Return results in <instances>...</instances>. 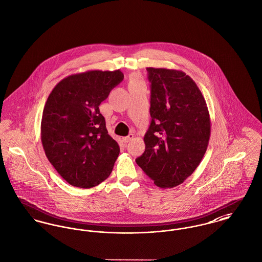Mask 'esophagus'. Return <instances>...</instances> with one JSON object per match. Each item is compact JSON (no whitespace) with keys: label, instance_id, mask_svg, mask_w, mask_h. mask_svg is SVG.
Wrapping results in <instances>:
<instances>
[{"label":"esophagus","instance_id":"34e87169","mask_svg":"<svg viewBox=\"0 0 262 262\" xmlns=\"http://www.w3.org/2000/svg\"><path fill=\"white\" fill-rule=\"evenodd\" d=\"M133 139H134V135H133V134H129L127 137L123 138V141H124L125 143H127V142H129V141H132Z\"/></svg>","mask_w":262,"mask_h":262}]
</instances>
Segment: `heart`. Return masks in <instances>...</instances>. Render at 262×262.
Segmentation results:
<instances>
[{
    "instance_id": "1",
    "label": "heart",
    "mask_w": 262,
    "mask_h": 262,
    "mask_svg": "<svg viewBox=\"0 0 262 262\" xmlns=\"http://www.w3.org/2000/svg\"><path fill=\"white\" fill-rule=\"evenodd\" d=\"M137 81H138V80H137L136 78H134V79L132 80V81H130V83H132V82H137Z\"/></svg>"
}]
</instances>
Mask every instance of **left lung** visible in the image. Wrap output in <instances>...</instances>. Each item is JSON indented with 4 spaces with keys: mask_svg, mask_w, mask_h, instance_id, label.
Masks as SVG:
<instances>
[{
    "mask_svg": "<svg viewBox=\"0 0 262 262\" xmlns=\"http://www.w3.org/2000/svg\"><path fill=\"white\" fill-rule=\"evenodd\" d=\"M151 122L137 163L161 188L181 184L201 163L210 137V117L201 90L182 71L146 68Z\"/></svg>",
    "mask_w": 262,
    "mask_h": 262,
    "instance_id": "obj_1",
    "label": "left lung"
}]
</instances>
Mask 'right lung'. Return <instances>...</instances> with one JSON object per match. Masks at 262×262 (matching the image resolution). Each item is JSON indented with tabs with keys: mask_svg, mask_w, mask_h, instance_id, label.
I'll list each match as a JSON object with an SVG mask.
<instances>
[{
	"mask_svg": "<svg viewBox=\"0 0 262 262\" xmlns=\"http://www.w3.org/2000/svg\"><path fill=\"white\" fill-rule=\"evenodd\" d=\"M123 79L120 70L88 71L57 83L46 101L40 122L45 154L73 186L91 188L106 180L120 154L99 105Z\"/></svg>",
	"mask_w": 262,
	"mask_h": 262,
	"instance_id": "1",
	"label": "right lung"
}]
</instances>
